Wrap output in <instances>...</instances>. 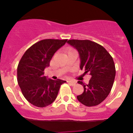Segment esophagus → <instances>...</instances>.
Wrapping results in <instances>:
<instances>
[{
  "label": "esophagus",
  "instance_id": "1",
  "mask_svg": "<svg viewBox=\"0 0 133 133\" xmlns=\"http://www.w3.org/2000/svg\"><path fill=\"white\" fill-rule=\"evenodd\" d=\"M68 82L69 84H70L71 86H74V85L76 84V82L75 81H68Z\"/></svg>",
  "mask_w": 133,
  "mask_h": 133
}]
</instances>
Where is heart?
Returning <instances> with one entry per match:
<instances>
[{"label": "heart", "instance_id": "1", "mask_svg": "<svg viewBox=\"0 0 133 133\" xmlns=\"http://www.w3.org/2000/svg\"><path fill=\"white\" fill-rule=\"evenodd\" d=\"M72 50H74V49H69L68 51H72Z\"/></svg>", "mask_w": 133, "mask_h": 133}]
</instances>
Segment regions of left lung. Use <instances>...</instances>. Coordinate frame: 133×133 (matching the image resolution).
I'll return each instance as SVG.
<instances>
[{
	"label": "left lung",
	"mask_w": 133,
	"mask_h": 133,
	"mask_svg": "<svg viewBox=\"0 0 133 133\" xmlns=\"http://www.w3.org/2000/svg\"><path fill=\"white\" fill-rule=\"evenodd\" d=\"M68 42L79 52L81 69L91 76L88 84L77 82L84 87L77 99L86 106H97L108 97L113 86L116 76L113 59L104 47L93 41L71 39Z\"/></svg>",
	"instance_id": "8db88e82"
}]
</instances>
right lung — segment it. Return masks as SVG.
<instances>
[{"label":"right lung","mask_w":133,"mask_h":133,"mask_svg":"<svg viewBox=\"0 0 133 133\" xmlns=\"http://www.w3.org/2000/svg\"><path fill=\"white\" fill-rule=\"evenodd\" d=\"M68 39H47L33 44L25 52L17 66V82L24 97L34 106L44 108L57 97L60 87L66 81L47 79L44 69L52 57Z\"/></svg>","instance_id":"right-lung-1"}]
</instances>
